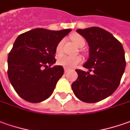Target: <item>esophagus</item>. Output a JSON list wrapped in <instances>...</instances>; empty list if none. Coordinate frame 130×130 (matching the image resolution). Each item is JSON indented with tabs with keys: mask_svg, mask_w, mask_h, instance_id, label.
I'll return each instance as SVG.
<instances>
[{
	"mask_svg": "<svg viewBox=\"0 0 130 130\" xmlns=\"http://www.w3.org/2000/svg\"><path fill=\"white\" fill-rule=\"evenodd\" d=\"M69 71V70L68 69H66V68H65V73H67V72H68Z\"/></svg>",
	"mask_w": 130,
	"mask_h": 130,
	"instance_id": "1",
	"label": "esophagus"
}]
</instances>
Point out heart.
Listing matches in <instances>:
<instances>
[{"mask_svg":"<svg viewBox=\"0 0 130 130\" xmlns=\"http://www.w3.org/2000/svg\"><path fill=\"white\" fill-rule=\"evenodd\" d=\"M72 40L77 46H79L80 43L83 41H85L83 38L79 35H75V36H73ZM62 45H63V40H61L58 43L56 47L57 53L59 54L62 52ZM81 62H82V58L80 56H68L65 55H62L58 57L57 63L66 69H72L75 68Z\"/></svg>","mask_w":130,"mask_h":130,"instance_id":"1","label":"heart"}]
</instances>
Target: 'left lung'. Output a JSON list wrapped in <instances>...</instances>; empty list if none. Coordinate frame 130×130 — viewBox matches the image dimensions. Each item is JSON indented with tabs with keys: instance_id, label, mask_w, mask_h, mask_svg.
Wrapping results in <instances>:
<instances>
[{
	"instance_id": "left-lung-1",
	"label": "left lung",
	"mask_w": 130,
	"mask_h": 130,
	"mask_svg": "<svg viewBox=\"0 0 130 130\" xmlns=\"http://www.w3.org/2000/svg\"><path fill=\"white\" fill-rule=\"evenodd\" d=\"M77 32L90 47L89 58L83 65L89 72L75 70L78 77L72 83V91L83 102H98L112 95L120 83L126 65L124 49L118 40L102 28L91 27Z\"/></svg>"
}]
</instances>
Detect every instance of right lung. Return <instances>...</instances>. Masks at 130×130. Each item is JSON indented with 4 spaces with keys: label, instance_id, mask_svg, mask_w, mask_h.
Segmentation results:
<instances>
[{
    "label": "right lung",
    "instance_id": "right-lung-1",
    "mask_svg": "<svg viewBox=\"0 0 130 130\" xmlns=\"http://www.w3.org/2000/svg\"><path fill=\"white\" fill-rule=\"evenodd\" d=\"M70 31L35 28L17 38L8 54V76L21 98L37 103L52 95L64 69L50 66L56 62L57 45Z\"/></svg>",
    "mask_w": 130,
    "mask_h": 130
}]
</instances>
